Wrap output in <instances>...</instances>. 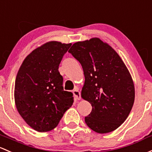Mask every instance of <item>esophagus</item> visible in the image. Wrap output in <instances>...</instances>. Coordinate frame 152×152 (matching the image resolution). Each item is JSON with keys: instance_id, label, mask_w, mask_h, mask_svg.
<instances>
[{"instance_id": "obj_1", "label": "esophagus", "mask_w": 152, "mask_h": 152, "mask_svg": "<svg viewBox=\"0 0 152 152\" xmlns=\"http://www.w3.org/2000/svg\"><path fill=\"white\" fill-rule=\"evenodd\" d=\"M73 95H74L75 97H76L77 100H80L81 99V93L80 92H79V89L76 87V88H75L74 90L73 91Z\"/></svg>"}]
</instances>
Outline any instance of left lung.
Here are the masks:
<instances>
[{
    "label": "left lung",
    "instance_id": "8db88e82",
    "mask_svg": "<svg viewBox=\"0 0 152 152\" xmlns=\"http://www.w3.org/2000/svg\"><path fill=\"white\" fill-rule=\"evenodd\" d=\"M68 52L84 71L81 97L92 106L86 124L97 133L115 130L129 116L135 100L134 83L125 64L98 38L78 41Z\"/></svg>",
    "mask_w": 152,
    "mask_h": 152
}]
</instances>
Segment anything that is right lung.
<instances>
[{
    "mask_svg": "<svg viewBox=\"0 0 152 152\" xmlns=\"http://www.w3.org/2000/svg\"><path fill=\"white\" fill-rule=\"evenodd\" d=\"M71 44L49 41L25 57L17 73L14 101L19 114L33 130L45 132L57 126L73 103V94L64 91L58 71Z\"/></svg>",
    "mask_w": 152,
    "mask_h": 152,
    "instance_id": "obj_1",
    "label": "right lung"
}]
</instances>
